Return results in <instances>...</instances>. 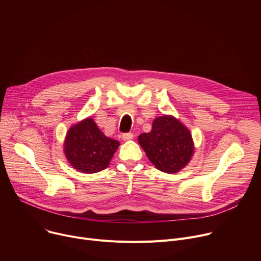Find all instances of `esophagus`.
I'll list each match as a JSON object with an SVG mask.
<instances>
[{
    "label": "esophagus",
    "instance_id": "obj_1",
    "mask_svg": "<svg viewBox=\"0 0 261 261\" xmlns=\"http://www.w3.org/2000/svg\"><path fill=\"white\" fill-rule=\"evenodd\" d=\"M133 137H134L133 133H124V134L122 135V138H123V140H124V141L131 140Z\"/></svg>",
    "mask_w": 261,
    "mask_h": 261
}]
</instances>
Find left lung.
<instances>
[{
  "label": "left lung",
  "instance_id": "obj_1",
  "mask_svg": "<svg viewBox=\"0 0 261 261\" xmlns=\"http://www.w3.org/2000/svg\"><path fill=\"white\" fill-rule=\"evenodd\" d=\"M138 142L155 167L167 173L182 169L194 153L189 129L171 116L156 118L151 132L140 134Z\"/></svg>",
  "mask_w": 261,
  "mask_h": 261
}]
</instances>
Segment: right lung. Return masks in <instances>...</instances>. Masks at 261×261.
I'll list each match as a JSON object with an SVG mask.
<instances>
[{"instance_id":"add662e5","label":"right lung","mask_w":261,"mask_h":261,"mask_svg":"<svg viewBox=\"0 0 261 261\" xmlns=\"http://www.w3.org/2000/svg\"><path fill=\"white\" fill-rule=\"evenodd\" d=\"M120 142L105 136L93 119L87 118L72 126L66 135L64 153L73 168L85 173L105 169Z\"/></svg>"}]
</instances>
